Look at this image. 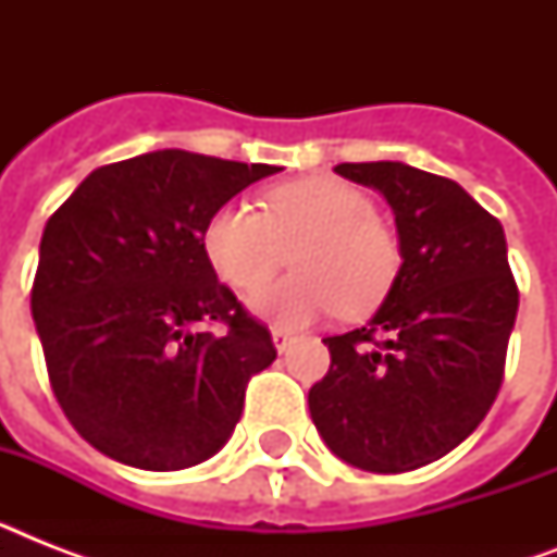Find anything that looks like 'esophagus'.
<instances>
[{"label": "esophagus", "instance_id": "1", "mask_svg": "<svg viewBox=\"0 0 557 557\" xmlns=\"http://www.w3.org/2000/svg\"><path fill=\"white\" fill-rule=\"evenodd\" d=\"M271 341H274L277 352H286V349L292 347L295 335H292V332H286V330H271Z\"/></svg>", "mask_w": 557, "mask_h": 557}]
</instances>
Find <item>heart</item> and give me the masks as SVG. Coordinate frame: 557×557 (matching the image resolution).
Returning a JSON list of instances; mask_svg holds the SVG:
<instances>
[{
    "instance_id": "obj_1",
    "label": "heart",
    "mask_w": 557,
    "mask_h": 557,
    "mask_svg": "<svg viewBox=\"0 0 557 557\" xmlns=\"http://www.w3.org/2000/svg\"><path fill=\"white\" fill-rule=\"evenodd\" d=\"M205 253L234 288H253L292 250V278L257 288L253 314L280 330H297L338 309L364 318L387 297L398 274L396 234L364 190L338 178H304L269 193L265 213L248 201H227L205 225Z\"/></svg>"
}]
</instances>
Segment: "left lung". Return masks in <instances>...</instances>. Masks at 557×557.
Instances as JSON below:
<instances>
[{
  "instance_id": "left-lung-1",
  "label": "left lung",
  "mask_w": 557,
  "mask_h": 557,
  "mask_svg": "<svg viewBox=\"0 0 557 557\" xmlns=\"http://www.w3.org/2000/svg\"><path fill=\"white\" fill-rule=\"evenodd\" d=\"M396 216L401 265L361 330L323 338L309 413L326 448L372 474L445 457L483 422L518 318L506 234L457 182L401 161L338 164Z\"/></svg>"
}]
</instances>
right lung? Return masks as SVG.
Wrapping results in <instances>:
<instances>
[{"instance_id":"obj_1","label":"right lung","mask_w":557,"mask_h":557,"mask_svg":"<svg viewBox=\"0 0 557 557\" xmlns=\"http://www.w3.org/2000/svg\"><path fill=\"white\" fill-rule=\"evenodd\" d=\"M283 168L156 150L91 170L48 219L30 314L65 419L141 471H182L234 433L277 358L205 253V225ZM226 323L222 336L207 332Z\"/></svg>"}]
</instances>
